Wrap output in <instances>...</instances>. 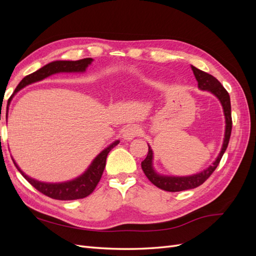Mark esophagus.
Masks as SVG:
<instances>
[{
    "instance_id": "obj_1",
    "label": "esophagus",
    "mask_w": 256,
    "mask_h": 256,
    "mask_svg": "<svg viewBox=\"0 0 256 256\" xmlns=\"http://www.w3.org/2000/svg\"><path fill=\"white\" fill-rule=\"evenodd\" d=\"M141 134H142L141 128L136 126V125H132V126L127 127L125 130H124L122 138L127 141H130V140H132V138H134L136 136H140Z\"/></svg>"
}]
</instances>
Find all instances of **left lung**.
Segmentation results:
<instances>
[{"instance_id":"8db88e82","label":"left lung","mask_w":256,"mask_h":256,"mask_svg":"<svg viewBox=\"0 0 256 256\" xmlns=\"http://www.w3.org/2000/svg\"><path fill=\"white\" fill-rule=\"evenodd\" d=\"M192 72L196 76V79L198 81V88L202 90H208L212 92V94L220 100V102L223 106L224 116H226V134H224V141L222 145V150L219 154V156L216 157L214 164L204 170L203 172L191 175V176H164L159 175L152 168V150L148 145V154H147L146 158L142 161L141 166L144 174L148 178L150 182H152L156 187L168 191V192H178L184 191L188 189H194L198 186L205 182L208 177L210 176L216 166H219L220 160L223 156V154L226 152L228 145L230 142V132H232V113H230V99L228 90L223 88V85L216 80L214 76L209 74L205 72L200 70L196 67L191 66Z\"/></svg>"}]
</instances>
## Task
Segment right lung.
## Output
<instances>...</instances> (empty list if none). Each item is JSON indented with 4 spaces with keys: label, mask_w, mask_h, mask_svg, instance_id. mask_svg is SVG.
Returning a JSON list of instances; mask_svg holds the SVG:
<instances>
[{
    "label": "right lung",
    "mask_w": 256,
    "mask_h": 256,
    "mask_svg": "<svg viewBox=\"0 0 256 256\" xmlns=\"http://www.w3.org/2000/svg\"><path fill=\"white\" fill-rule=\"evenodd\" d=\"M92 58H88L79 60H54L52 63H49L46 66L38 69L37 72L30 74L24 76L18 84V86L14 90V94L10 98L8 102L12 100V96L19 92L21 88H26V85L32 84L38 81H42L47 76L58 74V72H84L85 69L92 63ZM120 143V141H115L111 145L106 147L100 152L98 156L92 160L88 168L85 171L81 176L74 178V180H69L65 182L58 184H50V182H38L34 178H30L28 175L23 173L20 168L17 166L16 162L12 159L14 166L18 168V171L22 174V176L33 186V187L42 192V194L47 196L54 200H79L86 198L90 193L95 190L96 186L98 184L100 178L102 176L104 170L106 168V160L108 154L110 150Z\"/></svg>",
    "instance_id": "add662e5"
}]
</instances>
